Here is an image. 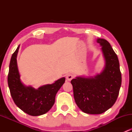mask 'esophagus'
<instances>
[{"label":"esophagus","instance_id":"obj_1","mask_svg":"<svg viewBox=\"0 0 132 132\" xmlns=\"http://www.w3.org/2000/svg\"><path fill=\"white\" fill-rule=\"evenodd\" d=\"M73 78H74V76L72 75V74H68V75L66 76V79H67L68 81H71Z\"/></svg>","mask_w":132,"mask_h":132}]
</instances>
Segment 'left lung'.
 I'll return each mask as SVG.
<instances>
[{"instance_id": "obj_1", "label": "left lung", "mask_w": 132, "mask_h": 132, "mask_svg": "<svg viewBox=\"0 0 132 132\" xmlns=\"http://www.w3.org/2000/svg\"><path fill=\"white\" fill-rule=\"evenodd\" d=\"M97 42L102 47L104 69L93 77L78 76L71 81L77 105L89 114H101L112 107L122 84L119 59L111 45L105 39Z\"/></svg>"}]
</instances>
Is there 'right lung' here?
I'll return each mask as SVG.
<instances>
[{
  "label": "right lung",
  "mask_w": 132,
  "mask_h": 132,
  "mask_svg": "<svg viewBox=\"0 0 132 132\" xmlns=\"http://www.w3.org/2000/svg\"><path fill=\"white\" fill-rule=\"evenodd\" d=\"M20 45L10 60L8 75V85L15 104L24 112L31 116L46 113L55 102L56 94L65 82L61 78L51 84L43 85L38 89L24 85L21 81L16 56Z\"/></svg>",
  "instance_id": "1"
}]
</instances>
